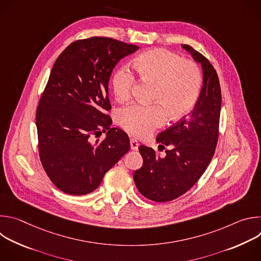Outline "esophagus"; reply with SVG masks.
I'll list each match as a JSON object with an SVG mask.
<instances>
[{"mask_svg":"<svg viewBox=\"0 0 261 261\" xmlns=\"http://www.w3.org/2000/svg\"><path fill=\"white\" fill-rule=\"evenodd\" d=\"M130 146H131V148H132L133 151H137L138 150V142H137V140L131 138L130 139Z\"/></svg>","mask_w":261,"mask_h":261,"instance_id":"1","label":"esophagus"}]
</instances>
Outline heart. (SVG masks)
<instances>
[{"label": "heart", "mask_w": 261, "mask_h": 261, "mask_svg": "<svg viewBox=\"0 0 261 261\" xmlns=\"http://www.w3.org/2000/svg\"><path fill=\"white\" fill-rule=\"evenodd\" d=\"M134 66L143 81L156 85L153 102L160 103L171 120L188 114L198 99L201 89V73L198 66L164 48H153L140 54ZM134 75L126 66L114 74L113 89L118 101H127L132 94ZM166 113L160 105H131L119 115L121 126L136 137L150 136L164 125Z\"/></svg>", "instance_id": "1"}]
</instances>
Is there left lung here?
<instances>
[{
    "label": "left lung",
    "mask_w": 261,
    "mask_h": 261,
    "mask_svg": "<svg viewBox=\"0 0 261 261\" xmlns=\"http://www.w3.org/2000/svg\"><path fill=\"white\" fill-rule=\"evenodd\" d=\"M181 47L201 65L203 85L198 100L188 117L158 134L160 145L172 147L164 158L152 147L139 146L143 163L133 173L138 191L157 202L173 200L191 189L210 164L219 135L222 98L218 74L200 53L187 44Z\"/></svg>",
    "instance_id": "1"
}]
</instances>
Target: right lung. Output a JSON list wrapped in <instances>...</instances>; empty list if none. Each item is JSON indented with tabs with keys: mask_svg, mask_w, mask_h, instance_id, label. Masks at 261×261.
Returning <instances> with one entry per match:
<instances>
[{
	"mask_svg": "<svg viewBox=\"0 0 261 261\" xmlns=\"http://www.w3.org/2000/svg\"><path fill=\"white\" fill-rule=\"evenodd\" d=\"M139 47L106 37L71 43L54 64L36 113L39 156L62 192L86 195L129 150L126 132L111 127L108 82L116 65ZM103 132L102 141H94Z\"/></svg>",
	"mask_w": 261,
	"mask_h": 261,
	"instance_id": "add662e5",
	"label": "right lung"
}]
</instances>
